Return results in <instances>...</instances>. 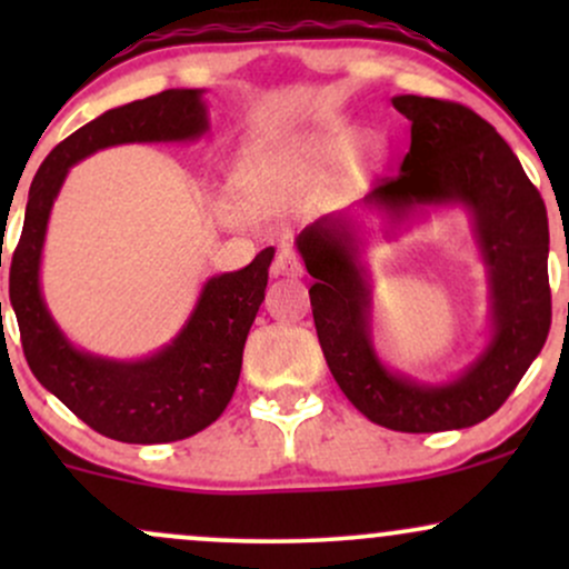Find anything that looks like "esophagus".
Wrapping results in <instances>:
<instances>
[{
    "mask_svg": "<svg viewBox=\"0 0 569 569\" xmlns=\"http://www.w3.org/2000/svg\"><path fill=\"white\" fill-rule=\"evenodd\" d=\"M272 276H286V278H302L305 276V264L299 259V253L293 248H280L276 262H272Z\"/></svg>",
    "mask_w": 569,
    "mask_h": 569,
    "instance_id": "obj_1",
    "label": "esophagus"
}]
</instances>
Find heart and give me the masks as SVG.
<instances>
[{"label": "heart", "mask_w": 569, "mask_h": 569, "mask_svg": "<svg viewBox=\"0 0 569 569\" xmlns=\"http://www.w3.org/2000/svg\"><path fill=\"white\" fill-rule=\"evenodd\" d=\"M345 147H348V136L345 133H316L278 143V147L267 149L257 158L246 160L234 171V194L246 208H253V211L276 208L297 192H302L321 168L335 162L345 152ZM221 219L227 224H234L240 213L234 208H221Z\"/></svg>", "instance_id": "obj_1"}]
</instances>
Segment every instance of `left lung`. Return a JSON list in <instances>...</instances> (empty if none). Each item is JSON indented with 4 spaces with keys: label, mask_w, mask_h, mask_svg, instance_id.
<instances>
[{
    "label": "left lung",
    "mask_w": 569,
    "mask_h": 569,
    "mask_svg": "<svg viewBox=\"0 0 569 569\" xmlns=\"http://www.w3.org/2000/svg\"><path fill=\"white\" fill-rule=\"evenodd\" d=\"M393 107L411 122V147L367 202L396 221L420 206L468 208L489 272L492 337L452 382L422 385L385 369L371 345L361 240L345 217H321L297 238L316 278L312 321L337 385L371 422L401 433L471 428L506 403L551 329L546 206L511 147L473 109L422 96H396Z\"/></svg>",
    "instance_id": "left-lung-1"
}]
</instances>
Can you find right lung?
Segmentation results:
<instances>
[{"mask_svg": "<svg viewBox=\"0 0 569 569\" xmlns=\"http://www.w3.org/2000/svg\"><path fill=\"white\" fill-rule=\"evenodd\" d=\"M208 130L202 90H162L96 117L44 158L31 181L23 232L10 262V305L29 369L77 417L126 443H168L200 433L227 409L243 367L248 329L264 299L276 248L202 286L171 345L141 361H109L63 337L39 289L44 232L69 168L103 147L192 141ZM2 267V262H0Z\"/></svg>", "mask_w": 569, "mask_h": 569, "instance_id": "right-lung-1", "label": "right lung"}]
</instances>
